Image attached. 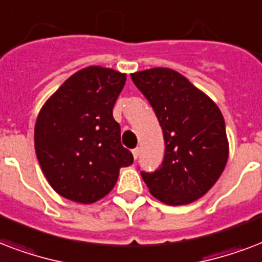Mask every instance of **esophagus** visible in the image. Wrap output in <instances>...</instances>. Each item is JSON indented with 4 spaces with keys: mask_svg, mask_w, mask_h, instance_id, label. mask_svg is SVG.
Segmentation results:
<instances>
[{
    "mask_svg": "<svg viewBox=\"0 0 262 262\" xmlns=\"http://www.w3.org/2000/svg\"><path fill=\"white\" fill-rule=\"evenodd\" d=\"M133 156H134V159L138 160V157H139V147H137V149L133 150Z\"/></svg>",
    "mask_w": 262,
    "mask_h": 262,
    "instance_id": "1",
    "label": "esophagus"
}]
</instances>
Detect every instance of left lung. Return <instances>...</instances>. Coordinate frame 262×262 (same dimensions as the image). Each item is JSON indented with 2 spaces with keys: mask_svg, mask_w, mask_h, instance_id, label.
I'll use <instances>...</instances> for the list:
<instances>
[{
  "mask_svg": "<svg viewBox=\"0 0 262 262\" xmlns=\"http://www.w3.org/2000/svg\"><path fill=\"white\" fill-rule=\"evenodd\" d=\"M163 128L165 154L154 172H141L150 192L167 205L206 194L226 168L228 141L217 105L183 75L151 68L131 75Z\"/></svg>",
  "mask_w": 262,
  "mask_h": 262,
  "instance_id": "8db88e82",
  "label": "left lung"
}]
</instances>
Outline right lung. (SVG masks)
I'll return each mask as SVG.
<instances>
[{
	"instance_id": "right-lung-1",
	"label": "right lung",
	"mask_w": 262,
	"mask_h": 262,
	"mask_svg": "<svg viewBox=\"0 0 262 262\" xmlns=\"http://www.w3.org/2000/svg\"><path fill=\"white\" fill-rule=\"evenodd\" d=\"M125 75L102 67L74 74L46 101L35 123V151L50 186L67 200L93 204L134 163L120 142L113 106Z\"/></svg>"
}]
</instances>
